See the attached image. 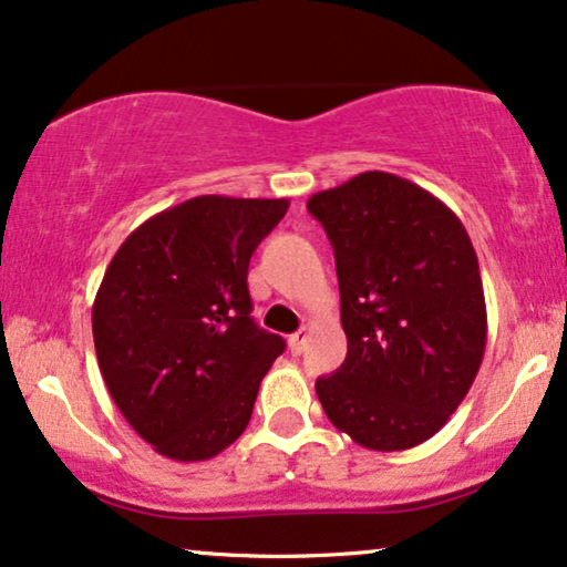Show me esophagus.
<instances>
[{"instance_id":"34e87169","label":"esophagus","mask_w":567,"mask_h":567,"mask_svg":"<svg viewBox=\"0 0 567 567\" xmlns=\"http://www.w3.org/2000/svg\"><path fill=\"white\" fill-rule=\"evenodd\" d=\"M306 342H308V331L306 329H300V331H296V334H290V339H288L290 352L292 354H300V352L306 350Z\"/></svg>"}]
</instances>
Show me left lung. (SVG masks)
Returning <instances> with one entry per match:
<instances>
[{"mask_svg": "<svg viewBox=\"0 0 567 567\" xmlns=\"http://www.w3.org/2000/svg\"><path fill=\"white\" fill-rule=\"evenodd\" d=\"M334 246L347 358L316 381L331 420L371 451H406L464 402L487 344L470 233L437 196L365 171L308 199Z\"/></svg>", "mask_w": 567, "mask_h": 567, "instance_id": "obj_1", "label": "left lung"}]
</instances>
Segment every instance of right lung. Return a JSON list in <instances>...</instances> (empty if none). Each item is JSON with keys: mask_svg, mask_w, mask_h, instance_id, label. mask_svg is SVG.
<instances>
[{"mask_svg": "<svg viewBox=\"0 0 567 567\" xmlns=\"http://www.w3.org/2000/svg\"><path fill=\"white\" fill-rule=\"evenodd\" d=\"M288 199L194 196L130 233L93 303L97 365L157 454L207 462L238 441L285 339L254 323L248 261Z\"/></svg>", "mask_w": 567, "mask_h": 567, "instance_id": "obj_1", "label": "right lung"}]
</instances>
